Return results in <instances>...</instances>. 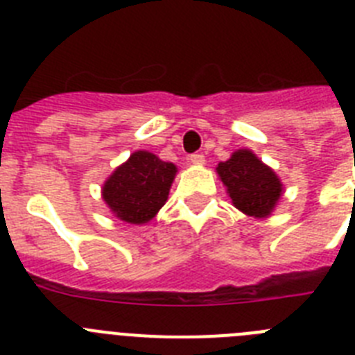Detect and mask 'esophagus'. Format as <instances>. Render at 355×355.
Wrapping results in <instances>:
<instances>
[{
    "mask_svg": "<svg viewBox=\"0 0 355 355\" xmlns=\"http://www.w3.org/2000/svg\"><path fill=\"white\" fill-rule=\"evenodd\" d=\"M190 162L193 163V165H205V155H199V153H196V155H190Z\"/></svg>",
    "mask_w": 355,
    "mask_h": 355,
    "instance_id": "esophagus-1",
    "label": "esophagus"
}]
</instances>
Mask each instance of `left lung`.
<instances>
[{
	"label": "left lung",
	"mask_w": 355,
	"mask_h": 355,
	"mask_svg": "<svg viewBox=\"0 0 355 355\" xmlns=\"http://www.w3.org/2000/svg\"><path fill=\"white\" fill-rule=\"evenodd\" d=\"M216 174L240 211L254 218H266L283 196V183L268 165L249 149L234 150L220 162Z\"/></svg>",
	"instance_id": "1"
}]
</instances>
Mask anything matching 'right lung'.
I'll list each match as a JSON object with an SVG mask.
<instances>
[{
    "label": "right lung",
    "instance_id": "right-lung-1",
    "mask_svg": "<svg viewBox=\"0 0 355 355\" xmlns=\"http://www.w3.org/2000/svg\"><path fill=\"white\" fill-rule=\"evenodd\" d=\"M174 163L149 150H135L105 181L103 199L110 211L128 224H146L167 202L175 178Z\"/></svg>",
    "mask_w": 355,
    "mask_h": 355
}]
</instances>
